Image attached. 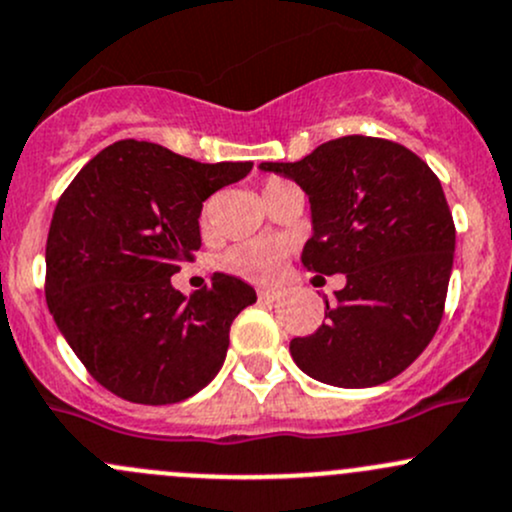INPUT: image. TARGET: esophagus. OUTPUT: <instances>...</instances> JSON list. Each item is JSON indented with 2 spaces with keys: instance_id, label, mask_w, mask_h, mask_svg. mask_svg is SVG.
I'll return each mask as SVG.
<instances>
[{
  "instance_id": "obj_1",
  "label": "esophagus",
  "mask_w": 512,
  "mask_h": 512,
  "mask_svg": "<svg viewBox=\"0 0 512 512\" xmlns=\"http://www.w3.org/2000/svg\"><path fill=\"white\" fill-rule=\"evenodd\" d=\"M258 300H261V302H276L278 293H276V290H258Z\"/></svg>"
}]
</instances>
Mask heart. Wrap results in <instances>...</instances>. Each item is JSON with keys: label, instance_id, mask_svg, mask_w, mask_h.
Segmentation results:
<instances>
[{"label": "heart", "instance_id": "obj_1", "mask_svg": "<svg viewBox=\"0 0 512 512\" xmlns=\"http://www.w3.org/2000/svg\"><path fill=\"white\" fill-rule=\"evenodd\" d=\"M278 183H285V180H268V185ZM285 256H288V244L285 241L254 239L232 246L222 256V268L239 278L254 280V283H268V280H273L280 273Z\"/></svg>", "mask_w": 512, "mask_h": 512}]
</instances>
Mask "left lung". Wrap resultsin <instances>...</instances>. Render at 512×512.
I'll list each match as a JSON object with an SVG mask.
<instances>
[{"label": "left lung", "mask_w": 512, "mask_h": 512, "mask_svg": "<svg viewBox=\"0 0 512 512\" xmlns=\"http://www.w3.org/2000/svg\"><path fill=\"white\" fill-rule=\"evenodd\" d=\"M310 197L307 271L346 285L324 322L295 337L307 376L337 388H371L403 373L442 322L454 263V222L442 183L395 141L342 136L298 163H261Z\"/></svg>", "instance_id": "left-lung-1"}]
</instances>
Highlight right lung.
I'll return each instance as SVG.
<instances>
[{"label": "right lung", "mask_w": 512, "mask_h": 512, "mask_svg": "<svg viewBox=\"0 0 512 512\" xmlns=\"http://www.w3.org/2000/svg\"><path fill=\"white\" fill-rule=\"evenodd\" d=\"M251 168L126 139L60 195L46 244L48 310L92 378L119 398L180 403L222 368L234 317L256 290L214 273L185 298L170 276L200 249L202 202Z\"/></svg>", "instance_id": "obj_1"}]
</instances>
